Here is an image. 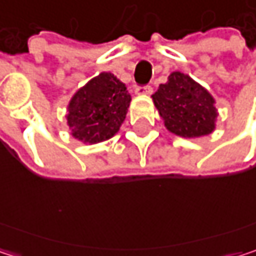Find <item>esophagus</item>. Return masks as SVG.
I'll list each match as a JSON object with an SVG mask.
<instances>
[{"mask_svg": "<svg viewBox=\"0 0 256 256\" xmlns=\"http://www.w3.org/2000/svg\"><path fill=\"white\" fill-rule=\"evenodd\" d=\"M151 93H152V87H151V86L136 87V94H142V96H150Z\"/></svg>", "mask_w": 256, "mask_h": 256, "instance_id": "esophagus-1", "label": "esophagus"}]
</instances>
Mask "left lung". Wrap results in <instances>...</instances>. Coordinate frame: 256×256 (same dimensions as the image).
Listing matches in <instances>:
<instances>
[{"instance_id":"1","label":"left lung","mask_w":256,"mask_h":256,"mask_svg":"<svg viewBox=\"0 0 256 256\" xmlns=\"http://www.w3.org/2000/svg\"><path fill=\"white\" fill-rule=\"evenodd\" d=\"M164 128L180 138H200L216 128L218 110L214 96L196 80L174 71L151 96Z\"/></svg>"}]
</instances>
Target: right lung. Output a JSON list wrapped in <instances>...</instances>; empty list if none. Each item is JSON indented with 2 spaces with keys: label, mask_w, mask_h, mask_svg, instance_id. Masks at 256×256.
<instances>
[{
  "label": "right lung",
  "mask_w": 256,
  "mask_h": 256,
  "mask_svg": "<svg viewBox=\"0 0 256 256\" xmlns=\"http://www.w3.org/2000/svg\"><path fill=\"white\" fill-rule=\"evenodd\" d=\"M132 96L124 82L111 72H100L80 87L66 108V124L82 144L111 139L126 120Z\"/></svg>",
  "instance_id": "1"
}]
</instances>
